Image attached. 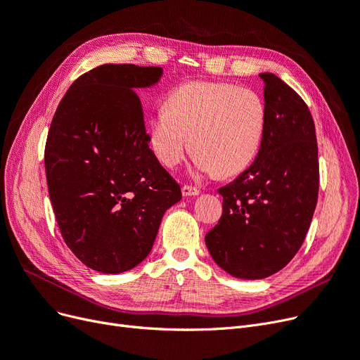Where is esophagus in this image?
<instances>
[{
  "label": "esophagus",
  "instance_id": "1",
  "mask_svg": "<svg viewBox=\"0 0 360 360\" xmlns=\"http://www.w3.org/2000/svg\"><path fill=\"white\" fill-rule=\"evenodd\" d=\"M198 188L197 187H193V185H188V184H185L184 187H182V194L185 195V197H190V195H198Z\"/></svg>",
  "mask_w": 360,
  "mask_h": 360
}]
</instances>
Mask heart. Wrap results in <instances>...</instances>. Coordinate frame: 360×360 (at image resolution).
<instances>
[{"instance_id": "1", "label": "heart", "mask_w": 360, "mask_h": 360, "mask_svg": "<svg viewBox=\"0 0 360 360\" xmlns=\"http://www.w3.org/2000/svg\"><path fill=\"white\" fill-rule=\"evenodd\" d=\"M267 126L265 103L254 90L225 82H190L170 91L146 118L153 153L178 166L191 146L205 173L233 176L257 158Z\"/></svg>"}]
</instances>
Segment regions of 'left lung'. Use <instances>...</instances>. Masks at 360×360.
I'll use <instances>...</instances> for the list:
<instances>
[{
	"instance_id": "obj_1",
	"label": "left lung",
	"mask_w": 360,
	"mask_h": 360,
	"mask_svg": "<svg viewBox=\"0 0 360 360\" xmlns=\"http://www.w3.org/2000/svg\"><path fill=\"white\" fill-rule=\"evenodd\" d=\"M264 82L267 126L261 150L218 193L222 215L206 237L212 258L238 278L269 277L295 257L319 194L313 117L298 93L270 72Z\"/></svg>"
}]
</instances>
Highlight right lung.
Returning a JSON list of instances; mask_svg holds the SVG:
<instances>
[{"label":"right lung","mask_w":360,"mask_h":360,"mask_svg":"<svg viewBox=\"0 0 360 360\" xmlns=\"http://www.w3.org/2000/svg\"><path fill=\"white\" fill-rule=\"evenodd\" d=\"M158 66L105 63L79 75L49 129L44 165L63 240L89 269L117 274L151 252L179 184L150 148L136 89Z\"/></svg>","instance_id":"add662e5"}]
</instances>
